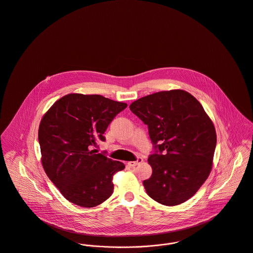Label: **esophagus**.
<instances>
[{
	"label": "esophagus",
	"instance_id": "1",
	"mask_svg": "<svg viewBox=\"0 0 253 253\" xmlns=\"http://www.w3.org/2000/svg\"><path fill=\"white\" fill-rule=\"evenodd\" d=\"M142 162H143V159H142L141 157H138V159H137L136 161H130V162H128V165L131 166V167H135V166H137L138 164H140V163H142Z\"/></svg>",
	"mask_w": 253,
	"mask_h": 253
}]
</instances>
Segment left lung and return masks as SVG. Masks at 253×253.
Listing matches in <instances>:
<instances>
[{"label": "left lung", "mask_w": 253, "mask_h": 253, "mask_svg": "<svg viewBox=\"0 0 253 253\" xmlns=\"http://www.w3.org/2000/svg\"><path fill=\"white\" fill-rule=\"evenodd\" d=\"M129 108L148 126L157 149L148 159L152 174L143 182L147 194L167 206L188 201L212 169L217 144L213 122L201 102L180 89L143 97Z\"/></svg>", "instance_id": "left-lung-1"}]
</instances>
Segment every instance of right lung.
Segmentation results:
<instances>
[{
  "label": "right lung",
  "instance_id": "obj_1",
  "mask_svg": "<svg viewBox=\"0 0 253 253\" xmlns=\"http://www.w3.org/2000/svg\"><path fill=\"white\" fill-rule=\"evenodd\" d=\"M127 106L101 95L68 94L55 101L40 122L41 162L63 197L82 207H94L113 193L120 161L96 153L97 144L115 116Z\"/></svg>",
  "mask_w": 253,
  "mask_h": 253
}]
</instances>
